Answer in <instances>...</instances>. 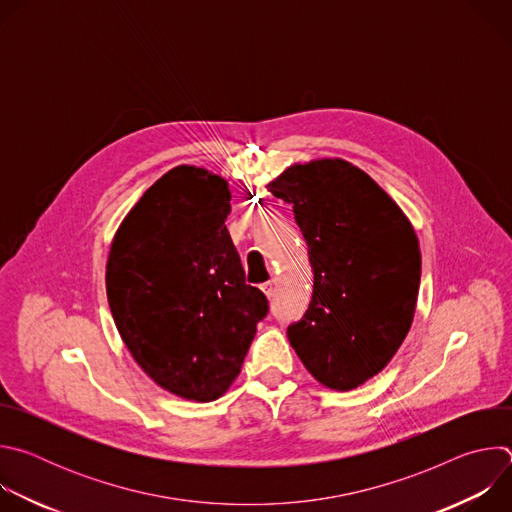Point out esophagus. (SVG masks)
<instances>
[{
	"instance_id": "obj_1",
	"label": "esophagus",
	"mask_w": 512,
	"mask_h": 512,
	"mask_svg": "<svg viewBox=\"0 0 512 512\" xmlns=\"http://www.w3.org/2000/svg\"><path fill=\"white\" fill-rule=\"evenodd\" d=\"M263 294L267 296V298H271L273 294H275V279L273 281H267V283H263Z\"/></svg>"
}]
</instances>
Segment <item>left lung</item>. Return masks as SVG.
<instances>
[{
  "label": "left lung",
  "mask_w": 512,
  "mask_h": 512,
  "mask_svg": "<svg viewBox=\"0 0 512 512\" xmlns=\"http://www.w3.org/2000/svg\"><path fill=\"white\" fill-rule=\"evenodd\" d=\"M267 190L294 204L314 273L310 308L287 328L289 344L320 385L352 391L387 367L413 324L415 229L367 172L342 158L294 162Z\"/></svg>",
  "instance_id": "1"
}]
</instances>
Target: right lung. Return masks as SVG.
Masks as SVG:
<instances>
[{
	"instance_id": "add662e5",
	"label": "right lung",
	"mask_w": 512,
	"mask_h": 512,
	"mask_svg": "<svg viewBox=\"0 0 512 512\" xmlns=\"http://www.w3.org/2000/svg\"><path fill=\"white\" fill-rule=\"evenodd\" d=\"M229 212L227 178L176 166L125 214L105 269L115 326L139 369L198 403L229 391L267 314L263 291L245 283Z\"/></svg>"
}]
</instances>
